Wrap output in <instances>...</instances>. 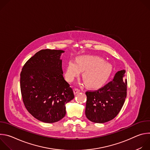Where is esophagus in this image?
Segmentation results:
<instances>
[{
	"label": "esophagus",
	"instance_id": "34e87169",
	"mask_svg": "<svg viewBox=\"0 0 150 150\" xmlns=\"http://www.w3.org/2000/svg\"><path fill=\"white\" fill-rule=\"evenodd\" d=\"M79 92H80V90L78 89V88H75V89L74 90V93L75 94L78 93Z\"/></svg>",
	"mask_w": 150,
	"mask_h": 150
}]
</instances>
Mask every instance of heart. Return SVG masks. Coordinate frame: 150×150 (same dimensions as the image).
<instances>
[{"instance_id": "b5f03b06", "label": "heart", "mask_w": 150, "mask_h": 150, "mask_svg": "<svg viewBox=\"0 0 150 150\" xmlns=\"http://www.w3.org/2000/svg\"><path fill=\"white\" fill-rule=\"evenodd\" d=\"M112 70V65L103 59L90 55L80 56L75 62L69 60L65 68L66 80L71 82L82 72V78L90 88H98L103 85L109 78Z\"/></svg>"}]
</instances>
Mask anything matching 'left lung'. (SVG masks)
<instances>
[{"label":"left lung","instance_id":"left-lung-1","mask_svg":"<svg viewBox=\"0 0 150 150\" xmlns=\"http://www.w3.org/2000/svg\"><path fill=\"white\" fill-rule=\"evenodd\" d=\"M125 70L116 73L113 80L96 91H88L85 115L94 123H103L113 119L119 113L126 97Z\"/></svg>","mask_w":150,"mask_h":150}]
</instances>
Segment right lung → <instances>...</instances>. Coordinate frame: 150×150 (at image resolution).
Here are the masks:
<instances>
[{
  "mask_svg": "<svg viewBox=\"0 0 150 150\" xmlns=\"http://www.w3.org/2000/svg\"><path fill=\"white\" fill-rule=\"evenodd\" d=\"M61 50H41L31 57L21 72L20 87L27 110L35 119L54 123L66 115L65 104L74 98L63 76Z\"/></svg>",
  "mask_w": 150,
  "mask_h": 150,
  "instance_id": "obj_1",
  "label": "right lung"
}]
</instances>
